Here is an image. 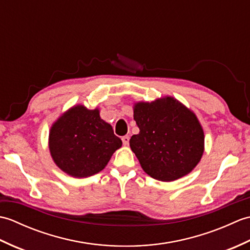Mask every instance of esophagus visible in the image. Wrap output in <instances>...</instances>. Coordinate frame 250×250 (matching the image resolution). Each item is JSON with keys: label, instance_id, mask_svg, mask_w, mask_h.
<instances>
[{"label": "esophagus", "instance_id": "34e87169", "mask_svg": "<svg viewBox=\"0 0 250 250\" xmlns=\"http://www.w3.org/2000/svg\"><path fill=\"white\" fill-rule=\"evenodd\" d=\"M122 143H124L125 146H128L129 145V141H130V136L129 135H125L122 136Z\"/></svg>", "mask_w": 250, "mask_h": 250}]
</instances>
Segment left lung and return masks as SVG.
<instances>
[{"instance_id": "left-lung-1", "label": "left lung", "mask_w": 250, "mask_h": 250, "mask_svg": "<svg viewBox=\"0 0 250 250\" xmlns=\"http://www.w3.org/2000/svg\"><path fill=\"white\" fill-rule=\"evenodd\" d=\"M134 120L140 133L130 147L152 178L173 182L195 167L204 151V132L192 111L174 98L136 103Z\"/></svg>"}]
</instances>
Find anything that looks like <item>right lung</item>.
<instances>
[{
    "label": "right lung",
    "instance_id": "obj_1",
    "mask_svg": "<svg viewBox=\"0 0 250 250\" xmlns=\"http://www.w3.org/2000/svg\"><path fill=\"white\" fill-rule=\"evenodd\" d=\"M122 142L99 109L74 106L51 126L49 150L56 164L74 177H87L106 167Z\"/></svg>",
    "mask_w": 250,
    "mask_h": 250
}]
</instances>
